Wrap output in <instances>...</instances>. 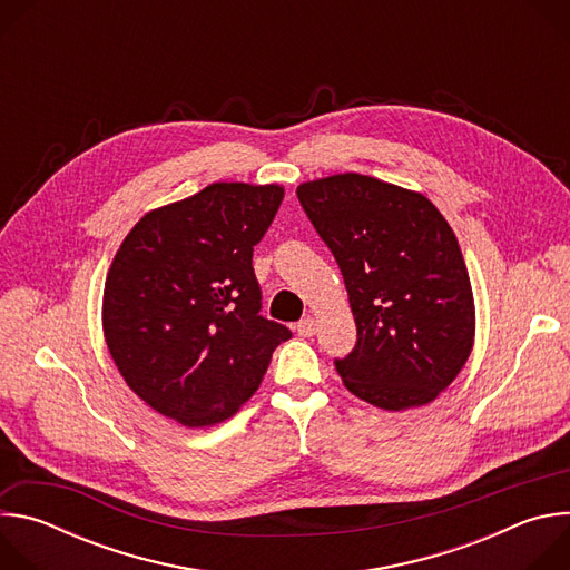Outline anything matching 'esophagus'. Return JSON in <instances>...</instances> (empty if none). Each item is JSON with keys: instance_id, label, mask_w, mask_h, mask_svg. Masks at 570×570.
I'll use <instances>...</instances> for the list:
<instances>
[{"instance_id": "1", "label": "esophagus", "mask_w": 570, "mask_h": 570, "mask_svg": "<svg viewBox=\"0 0 570 570\" xmlns=\"http://www.w3.org/2000/svg\"><path fill=\"white\" fill-rule=\"evenodd\" d=\"M297 334L304 336V338H311L315 334V320L311 315L297 322Z\"/></svg>"}]
</instances>
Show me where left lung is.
<instances>
[{
    "instance_id": "obj_1",
    "label": "left lung",
    "mask_w": 570,
    "mask_h": 570,
    "mask_svg": "<svg viewBox=\"0 0 570 570\" xmlns=\"http://www.w3.org/2000/svg\"><path fill=\"white\" fill-rule=\"evenodd\" d=\"M297 198L356 320V347L336 361L345 387L390 413L438 399L475 341L473 291L446 218L424 194L361 174L302 183Z\"/></svg>"
}]
</instances>
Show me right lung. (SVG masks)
I'll return each instance as SVG.
<instances>
[{"instance_id": "obj_1", "label": "right lung", "mask_w": 570, "mask_h": 570, "mask_svg": "<svg viewBox=\"0 0 570 570\" xmlns=\"http://www.w3.org/2000/svg\"><path fill=\"white\" fill-rule=\"evenodd\" d=\"M282 185L214 183L144 214L110 264L101 322L128 387L187 429L229 420L271 365L284 324L259 315L253 248Z\"/></svg>"}]
</instances>
